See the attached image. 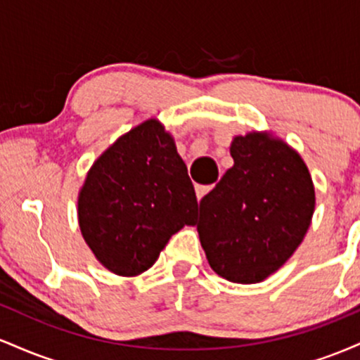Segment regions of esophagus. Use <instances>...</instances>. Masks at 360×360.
I'll use <instances>...</instances> for the list:
<instances>
[{
    "label": "esophagus",
    "instance_id": "esophagus-1",
    "mask_svg": "<svg viewBox=\"0 0 360 360\" xmlns=\"http://www.w3.org/2000/svg\"><path fill=\"white\" fill-rule=\"evenodd\" d=\"M213 186H214V184H210V186L196 184V188H194V191H196V198H198V200H201V198H203L205 194H208L210 191H212Z\"/></svg>",
    "mask_w": 360,
    "mask_h": 360
}]
</instances>
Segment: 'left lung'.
<instances>
[{"label":"left lung","mask_w":360,"mask_h":360,"mask_svg":"<svg viewBox=\"0 0 360 360\" xmlns=\"http://www.w3.org/2000/svg\"><path fill=\"white\" fill-rule=\"evenodd\" d=\"M233 166L200 201L194 225L208 264L238 284L269 278L303 242L315 186L298 150L271 131L235 135Z\"/></svg>","instance_id":"left-lung-1"}]
</instances>
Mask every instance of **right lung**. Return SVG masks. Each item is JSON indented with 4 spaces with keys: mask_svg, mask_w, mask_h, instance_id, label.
Here are the masks:
<instances>
[{
    "mask_svg": "<svg viewBox=\"0 0 360 360\" xmlns=\"http://www.w3.org/2000/svg\"><path fill=\"white\" fill-rule=\"evenodd\" d=\"M196 212L184 160L157 118L115 140L77 196L82 238L103 267L123 278L150 269L169 238L194 225Z\"/></svg>",
    "mask_w": 360,
    "mask_h": 360,
    "instance_id": "right-lung-1",
    "label": "right lung"
}]
</instances>
